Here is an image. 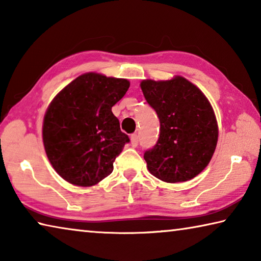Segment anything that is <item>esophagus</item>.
<instances>
[{
	"label": "esophagus",
	"mask_w": 261,
	"mask_h": 261,
	"mask_svg": "<svg viewBox=\"0 0 261 261\" xmlns=\"http://www.w3.org/2000/svg\"><path fill=\"white\" fill-rule=\"evenodd\" d=\"M131 145H132V147H137L138 146V144H139V136L138 135H132L131 136Z\"/></svg>",
	"instance_id": "34e87169"
}]
</instances>
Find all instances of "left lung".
Segmentation results:
<instances>
[{"label": "left lung", "instance_id": "obj_1", "mask_svg": "<svg viewBox=\"0 0 261 261\" xmlns=\"http://www.w3.org/2000/svg\"><path fill=\"white\" fill-rule=\"evenodd\" d=\"M140 87L160 120L155 146L144 154L148 171L167 183L196 177L210 163L218 143V122L210 101L180 76L146 79Z\"/></svg>", "mask_w": 261, "mask_h": 261}]
</instances>
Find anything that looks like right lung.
Here are the masks:
<instances>
[{
    "mask_svg": "<svg viewBox=\"0 0 261 261\" xmlns=\"http://www.w3.org/2000/svg\"><path fill=\"white\" fill-rule=\"evenodd\" d=\"M129 86L126 79L88 72L53 99L43 117V146L67 182L92 187L112 174L115 159L130 141L112 107Z\"/></svg>",
    "mask_w": 261,
    "mask_h": 261,
    "instance_id": "add662e5",
    "label": "right lung"
}]
</instances>
